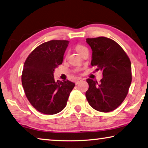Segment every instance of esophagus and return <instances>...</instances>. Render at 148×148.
<instances>
[{
  "mask_svg": "<svg viewBox=\"0 0 148 148\" xmlns=\"http://www.w3.org/2000/svg\"><path fill=\"white\" fill-rule=\"evenodd\" d=\"M82 81V79L81 78H78V79H76V80H75V84H78L79 82H81Z\"/></svg>",
  "mask_w": 148,
  "mask_h": 148,
  "instance_id": "esophagus-1",
  "label": "esophagus"
}]
</instances>
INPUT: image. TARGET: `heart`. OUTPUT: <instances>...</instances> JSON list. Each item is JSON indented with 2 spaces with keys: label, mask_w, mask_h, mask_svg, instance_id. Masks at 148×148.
Returning <instances> with one entry per match:
<instances>
[{
  "label": "heart",
  "mask_w": 148,
  "mask_h": 148,
  "mask_svg": "<svg viewBox=\"0 0 148 148\" xmlns=\"http://www.w3.org/2000/svg\"><path fill=\"white\" fill-rule=\"evenodd\" d=\"M85 48H86L85 47H84V46H82V45H77L76 49V51H78V53H79L82 50H83V49H85Z\"/></svg>",
  "instance_id": "obj_1"
}]
</instances>
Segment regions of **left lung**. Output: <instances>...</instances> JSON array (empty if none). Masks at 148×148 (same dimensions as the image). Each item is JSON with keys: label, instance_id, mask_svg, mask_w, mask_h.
Masks as SVG:
<instances>
[{"label": "left lung", "instance_id": "left-lung-1", "mask_svg": "<svg viewBox=\"0 0 148 148\" xmlns=\"http://www.w3.org/2000/svg\"><path fill=\"white\" fill-rule=\"evenodd\" d=\"M92 50L91 64L103 72L97 81L86 79L89 88L86 92L89 104L98 111L108 112L116 109L128 94L132 82L130 58L119 45L105 37L87 38Z\"/></svg>", "mask_w": 148, "mask_h": 148}]
</instances>
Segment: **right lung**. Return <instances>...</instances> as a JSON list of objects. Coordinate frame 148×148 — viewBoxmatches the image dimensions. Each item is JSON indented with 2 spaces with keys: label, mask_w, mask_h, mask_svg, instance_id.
<instances>
[{
  "label": "right lung",
  "mask_w": 148,
  "mask_h": 148,
  "mask_svg": "<svg viewBox=\"0 0 148 148\" xmlns=\"http://www.w3.org/2000/svg\"><path fill=\"white\" fill-rule=\"evenodd\" d=\"M69 41L51 40L29 54L23 65L22 83L28 101L41 113L55 114L64 109L75 84L56 82L55 69L62 63Z\"/></svg>",
  "instance_id": "obj_1"
}]
</instances>
